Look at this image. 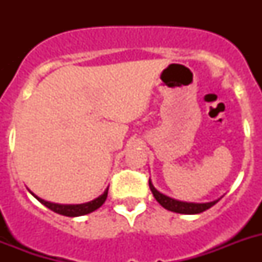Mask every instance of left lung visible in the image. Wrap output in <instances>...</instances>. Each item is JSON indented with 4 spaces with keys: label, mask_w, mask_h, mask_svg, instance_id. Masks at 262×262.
Masks as SVG:
<instances>
[{
    "label": "left lung",
    "mask_w": 262,
    "mask_h": 262,
    "mask_svg": "<svg viewBox=\"0 0 262 262\" xmlns=\"http://www.w3.org/2000/svg\"><path fill=\"white\" fill-rule=\"evenodd\" d=\"M149 189H151L152 194L156 198L157 202L160 205L163 206L164 209L169 210V211L173 212H178V214H200V212L206 211V210H209L210 207L217 203V201H212V202H207V203H187V202H181V201H176L173 198H169V196L164 195L160 191H157L155 189V186L152 185L151 180H149Z\"/></svg>",
    "instance_id": "8db88e82"
}]
</instances>
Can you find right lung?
<instances>
[{
	"label": "right lung",
	"mask_w": 262,
	"mask_h": 262,
	"mask_svg": "<svg viewBox=\"0 0 262 262\" xmlns=\"http://www.w3.org/2000/svg\"><path fill=\"white\" fill-rule=\"evenodd\" d=\"M107 191L108 187L105 190V193L102 195H99L98 198H96L94 201H90L88 203H82V205H57V203H51L47 202L45 200H40L36 195H34L36 200L40 203L48 207L50 210H52L53 212H57L60 215H64V216H81V215H86L89 212L96 211L97 209H99L101 206L105 203L106 198H107Z\"/></svg>",
	"instance_id": "right-lung-1"
}]
</instances>
